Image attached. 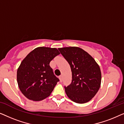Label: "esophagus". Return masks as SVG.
I'll return each instance as SVG.
<instances>
[{
	"label": "esophagus",
	"mask_w": 124,
	"mask_h": 124,
	"mask_svg": "<svg viewBox=\"0 0 124 124\" xmlns=\"http://www.w3.org/2000/svg\"><path fill=\"white\" fill-rule=\"evenodd\" d=\"M59 78H60V82H62V75L59 76Z\"/></svg>",
	"instance_id": "1"
}]
</instances>
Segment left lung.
<instances>
[{"label": "left lung", "mask_w": 124, "mask_h": 124, "mask_svg": "<svg viewBox=\"0 0 124 124\" xmlns=\"http://www.w3.org/2000/svg\"><path fill=\"white\" fill-rule=\"evenodd\" d=\"M58 50L68 62L72 71V82L64 87L68 97L79 104L88 102L101 86L99 66L91 55L79 47H64Z\"/></svg>", "instance_id": "1"}]
</instances>
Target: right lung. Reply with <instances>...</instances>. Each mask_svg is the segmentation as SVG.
<instances>
[{
  "label": "right lung",
  "instance_id": "add662e5",
  "mask_svg": "<svg viewBox=\"0 0 124 124\" xmlns=\"http://www.w3.org/2000/svg\"><path fill=\"white\" fill-rule=\"evenodd\" d=\"M59 54L55 48L39 47L22 61L17 72V81L25 97L40 101L50 95L59 79L54 74L50 62Z\"/></svg>",
  "mask_w": 124,
  "mask_h": 124
}]
</instances>
